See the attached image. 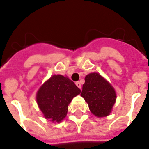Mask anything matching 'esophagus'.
<instances>
[{"mask_svg": "<svg viewBox=\"0 0 149 149\" xmlns=\"http://www.w3.org/2000/svg\"><path fill=\"white\" fill-rule=\"evenodd\" d=\"M76 85H77L79 88H81V84H80V82L79 81H77L76 82Z\"/></svg>", "mask_w": 149, "mask_h": 149, "instance_id": "esophagus-1", "label": "esophagus"}]
</instances>
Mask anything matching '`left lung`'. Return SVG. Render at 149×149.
Here are the masks:
<instances>
[{
	"label": "left lung",
	"instance_id": "left-lung-1",
	"mask_svg": "<svg viewBox=\"0 0 149 149\" xmlns=\"http://www.w3.org/2000/svg\"><path fill=\"white\" fill-rule=\"evenodd\" d=\"M80 95L88 104L92 113L97 117L109 115L116 100L114 89L97 72L86 76Z\"/></svg>",
	"mask_w": 149,
	"mask_h": 149
}]
</instances>
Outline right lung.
I'll return each instance as SVG.
<instances>
[{
	"label": "right lung",
	"mask_w": 149,
	"mask_h": 149,
	"mask_svg": "<svg viewBox=\"0 0 149 149\" xmlns=\"http://www.w3.org/2000/svg\"><path fill=\"white\" fill-rule=\"evenodd\" d=\"M81 91L69 78L54 75L38 90L36 100L46 119L60 122L68 111V105Z\"/></svg>",
	"instance_id": "1"
}]
</instances>
